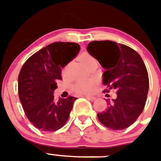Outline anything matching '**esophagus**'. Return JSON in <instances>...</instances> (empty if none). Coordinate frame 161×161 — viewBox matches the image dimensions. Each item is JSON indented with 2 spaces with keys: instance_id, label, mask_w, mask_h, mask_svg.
Masks as SVG:
<instances>
[{
  "instance_id": "esophagus-1",
  "label": "esophagus",
  "mask_w": 161,
  "mask_h": 161,
  "mask_svg": "<svg viewBox=\"0 0 161 161\" xmlns=\"http://www.w3.org/2000/svg\"><path fill=\"white\" fill-rule=\"evenodd\" d=\"M85 97H86L87 99H89V100L90 101H95L96 100V97L93 96H85Z\"/></svg>"
}]
</instances>
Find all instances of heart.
Wrapping results in <instances>:
<instances>
[{"label": "heart", "mask_w": 161, "mask_h": 161, "mask_svg": "<svg viewBox=\"0 0 161 161\" xmlns=\"http://www.w3.org/2000/svg\"><path fill=\"white\" fill-rule=\"evenodd\" d=\"M82 61H83L84 64L86 66H88L91 62L95 60L92 57L89 56V55H83L82 56ZM68 67V65H66L62 69L63 74H65L67 72ZM94 85L95 84L93 80H78V81H76V83L74 84L72 88H73L75 92L80 93V94H88V93H90L93 90Z\"/></svg>", "instance_id": "b5f03b06"}]
</instances>
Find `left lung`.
Instances as JSON below:
<instances>
[{
    "label": "left lung",
    "instance_id": "obj_1",
    "mask_svg": "<svg viewBox=\"0 0 161 161\" xmlns=\"http://www.w3.org/2000/svg\"><path fill=\"white\" fill-rule=\"evenodd\" d=\"M87 51L106 71L103 85L117 91V97L106 101V111L97 114L101 123L111 130H123L133 124L143 112L149 87L147 68L141 56L124 44L93 41Z\"/></svg>",
    "mask_w": 161,
    "mask_h": 161
}]
</instances>
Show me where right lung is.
I'll use <instances>...</instances> for the list:
<instances>
[{
    "label": "right lung",
    "instance_id": "1",
    "mask_svg": "<svg viewBox=\"0 0 161 161\" xmlns=\"http://www.w3.org/2000/svg\"><path fill=\"white\" fill-rule=\"evenodd\" d=\"M80 50L75 42H53L39 50L25 61L18 75V95L29 121L38 130L55 131L68 121L76 97L54 99L56 80L61 68L73 59Z\"/></svg>",
    "mask_w": 161,
    "mask_h": 161
}]
</instances>
